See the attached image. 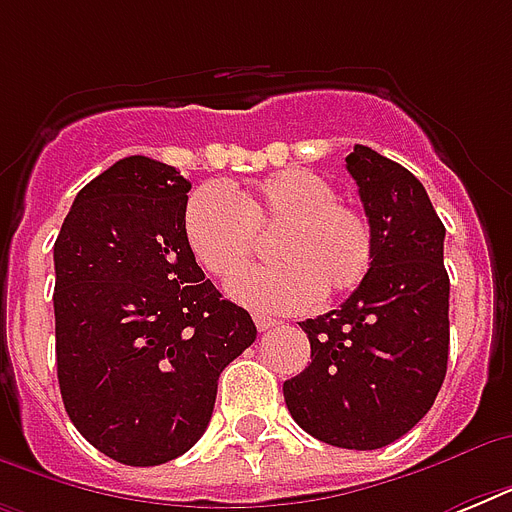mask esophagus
<instances>
[{
    "label": "esophagus",
    "instance_id": "obj_1",
    "mask_svg": "<svg viewBox=\"0 0 512 512\" xmlns=\"http://www.w3.org/2000/svg\"><path fill=\"white\" fill-rule=\"evenodd\" d=\"M279 324L276 319H271V316H265V313H255V327L260 329V332H268V329H273Z\"/></svg>",
    "mask_w": 512,
    "mask_h": 512
}]
</instances>
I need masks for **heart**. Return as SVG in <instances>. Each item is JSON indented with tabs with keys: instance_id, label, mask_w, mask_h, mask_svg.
I'll use <instances>...</instances> for the list:
<instances>
[{
	"instance_id": "1",
	"label": "heart",
	"mask_w": 512,
	"mask_h": 512,
	"mask_svg": "<svg viewBox=\"0 0 512 512\" xmlns=\"http://www.w3.org/2000/svg\"><path fill=\"white\" fill-rule=\"evenodd\" d=\"M183 233L193 257L217 279H231L271 235V266L228 284L236 303L255 311H292L348 295L372 268L374 236L366 215L335 196V185L311 170H279L233 191L199 185L188 196Z\"/></svg>"
}]
</instances>
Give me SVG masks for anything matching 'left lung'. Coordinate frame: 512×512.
Segmentation results:
<instances>
[{
    "mask_svg": "<svg viewBox=\"0 0 512 512\" xmlns=\"http://www.w3.org/2000/svg\"><path fill=\"white\" fill-rule=\"evenodd\" d=\"M345 167L372 225V268L337 311L300 324L311 364L284 382V401L313 438L366 452L409 433L446 377V228L406 167L366 146Z\"/></svg>",
    "mask_w": 512,
    "mask_h": 512,
    "instance_id": "8db88e82",
    "label": "left lung"
}]
</instances>
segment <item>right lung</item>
Wrapping results in <instances>:
<instances>
[{"instance_id":"add662e5","label":"right lung","mask_w":512,"mask_h":512,"mask_svg":"<svg viewBox=\"0 0 512 512\" xmlns=\"http://www.w3.org/2000/svg\"><path fill=\"white\" fill-rule=\"evenodd\" d=\"M188 191L170 164L127 156L76 193L55 239L60 396L76 430L132 468L199 441L217 377L257 337L196 265Z\"/></svg>"}]
</instances>
